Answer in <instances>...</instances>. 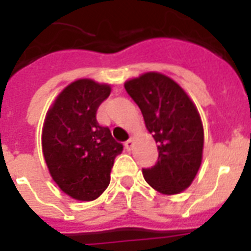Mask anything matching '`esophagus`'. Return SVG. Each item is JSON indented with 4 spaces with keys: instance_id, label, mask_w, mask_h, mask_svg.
I'll return each mask as SVG.
<instances>
[{
    "instance_id": "1",
    "label": "esophagus",
    "mask_w": 251,
    "mask_h": 251,
    "mask_svg": "<svg viewBox=\"0 0 251 251\" xmlns=\"http://www.w3.org/2000/svg\"><path fill=\"white\" fill-rule=\"evenodd\" d=\"M125 147L126 149H129V151L133 149V147H134V138H133V137H130V138L125 142Z\"/></svg>"
}]
</instances>
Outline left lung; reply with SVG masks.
<instances>
[{"mask_svg": "<svg viewBox=\"0 0 251 251\" xmlns=\"http://www.w3.org/2000/svg\"><path fill=\"white\" fill-rule=\"evenodd\" d=\"M125 88L157 144L158 161L142 171L144 179L160 194L183 192L203 158L204 131L196 106L179 83L156 71L126 80Z\"/></svg>", "mask_w": 251, "mask_h": 251, "instance_id": "obj_1", "label": "left lung"}]
</instances>
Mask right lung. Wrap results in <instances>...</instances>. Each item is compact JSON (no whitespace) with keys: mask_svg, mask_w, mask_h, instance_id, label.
Listing matches in <instances>:
<instances>
[{"mask_svg":"<svg viewBox=\"0 0 251 251\" xmlns=\"http://www.w3.org/2000/svg\"><path fill=\"white\" fill-rule=\"evenodd\" d=\"M110 93L107 83L76 79L47 111L41 131L43 156L53 181L72 199L91 201L103 194L114 158L124 151L109 127L99 126L95 117Z\"/></svg>","mask_w":251,"mask_h":251,"instance_id":"right-lung-1","label":"right lung"}]
</instances>
